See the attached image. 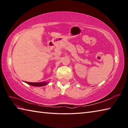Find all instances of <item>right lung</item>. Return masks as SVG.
<instances>
[{
	"label": "right lung",
	"mask_w": 128,
	"mask_h": 128,
	"mask_svg": "<svg viewBox=\"0 0 128 128\" xmlns=\"http://www.w3.org/2000/svg\"><path fill=\"white\" fill-rule=\"evenodd\" d=\"M25 83L29 85L33 86H36V87H40L47 85L49 82H25Z\"/></svg>",
	"instance_id": "1"
}]
</instances>
